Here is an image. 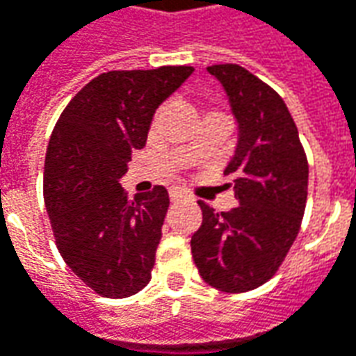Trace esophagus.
Returning <instances> with one entry per match:
<instances>
[{"mask_svg": "<svg viewBox=\"0 0 356 356\" xmlns=\"http://www.w3.org/2000/svg\"><path fill=\"white\" fill-rule=\"evenodd\" d=\"M169 198H171V202H179V200L187 198V195H185V193H181V191H171Z\"/></svg>", "mask_w": 356, "mask_h": 356, "instance_id": "34e87169", "label": "esophagus"}]
</instances>
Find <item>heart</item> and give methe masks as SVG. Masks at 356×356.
Listing matches in <instances>:
<instances>
[{
	"instance_id": "heart-1",
	"label": "heart",
	"mask_w": 356,
	"mask_h": 356,
	"mask_svg": "<svg viewBox=\"0 0 356 356\" xmlns=\"http://www.w3.org/2000/svg\"><path fill=\"white\" fill-rule=\"evenodd\" d=\"M207 115H224V113H220V111H209V113H207ZM156 127V118H154V120H152V128ZM195 156H197V149H195V147L191 146L187 149V158H195Z\"/></svg>"
}]
</instances>
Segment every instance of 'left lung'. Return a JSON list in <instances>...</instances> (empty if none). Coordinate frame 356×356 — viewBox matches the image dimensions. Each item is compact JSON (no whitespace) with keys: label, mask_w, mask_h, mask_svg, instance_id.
Returning a JSON list of instances; mask_svg holds the SVG:
<instances>
[{"label":"left lung","mask_w":356,"mask_h":356,"mask_svg":"<svg viewBox=\"0 0 356 356\" xmlns=\"http://www.w3.org/2000/svg\"><path fill=\"white\" fill-rule=\"evenodd\" d=\"M239 122L224 175L238 207L216 212L198 200L202 224L191 238L200 277L222 292H248L280 269L298 236L308 198V158L282 97L238 64L210 66Z\"/></svg>","instance_id":"left-lung-1"}]
</instances>
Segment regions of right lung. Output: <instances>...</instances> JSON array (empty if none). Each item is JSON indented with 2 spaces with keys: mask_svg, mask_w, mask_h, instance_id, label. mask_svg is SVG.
Here are the masks:
<instances>
[{
  "mask_svg": "<svg viewBox=\"0 0 356 356\" xmlns=\"http://www.w3.org/2000/svg\"><path fill=\"white\" fill-rule=\"evenodd\" d=\"M195 67L118 70L91 79L67 103L46 147L44 202L67 267L105 298L146 286L169 209L165 187L128 200L118 179L149 122Z\"/></svg>",
  "mask_w": 356,
  "mask_h": 356,
  "instance_id": "right-lung-1",
  "label": "right lung"
}]
</instances>
